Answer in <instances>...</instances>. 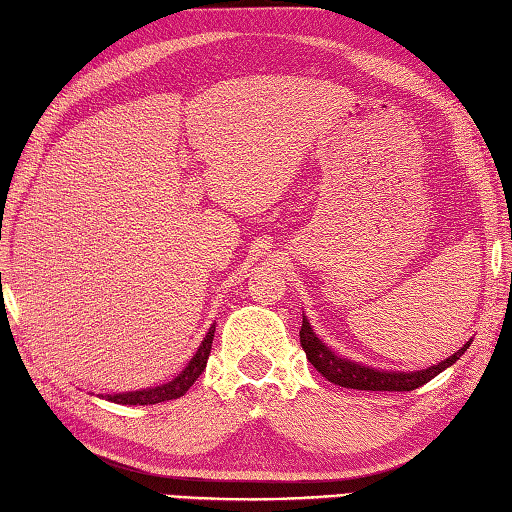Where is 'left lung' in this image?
<instances>
[{
	"mask_svg": "<svg viewBox=\"0 0 512 512\" xmlns=\"http://www.w3.org/2000/svg\"><path fill=\"white\" fill-rule=\"evenodd\" d=\"M472 339L457 350L448 359H443L437 365H430L428 370L419 372H388V370H374L370 365L356 363L350 359H343L336 352H332L318 336L314 334L312 325L307 323L303 316L301 325V345L307 354V361H310L314 368L321 372L327 381L334 385H341V388H352V390H370V392H410L421 388L423 383L435 379L439 372L450 368L452 363L459 361V356L464 354L470 347Z\"/></svg>",
	"mask_w": 512,
	"mask_h": 512,
	"instance_id": "8db88e82",
	"label": "left lung"
}]
</instances>
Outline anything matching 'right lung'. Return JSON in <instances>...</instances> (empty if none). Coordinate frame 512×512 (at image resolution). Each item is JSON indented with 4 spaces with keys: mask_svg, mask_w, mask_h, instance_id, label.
Returning <instances> with one entry per match:
<instances>
[{
    "mask_svg": "<svg viewBox=\"0 0 512 512\" xmlns=\"http://www.w3.org/2000/svg\"><path fill=\"white\" fill-rule=\"evenodd\" d=\"M214 332L216 327H211L207 332L205 341L200 343L198 352L194 354V359L187 363V368L182 370L176 379H171L169 383L156 385V388H147V390H136V392H122V394H106L104 399H109L113 403H122V406H153V403H162V401H171L178 399L185 394L191 385L196 383L198 376L205 372L207 368V359L211 352V341H214Z\"/></svg>",
    "mask_w": 512,
    "mask_h": 512,
    "instance_id": "1",
    "label": "right lung"
}]
</instances>
